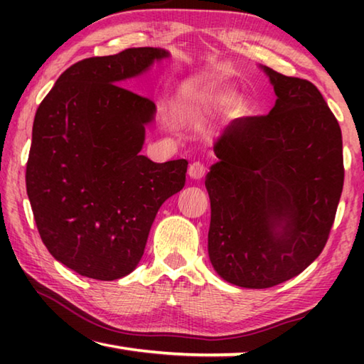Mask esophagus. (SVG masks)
Here are the masks:
<instances>
[{"label":"esophagus","instance_id":"esophagus-1","mask_svg":"<svg viewBox=\"0 0 364 364\" xmlns=\"http://www.w3.org/2000/svg\"><path fill=\"white\" fill-rule=\"evenodd\" d=\"M207 173V167L202 162H193L189 165L188 175L193 178V180H202Z\"/></svg>","mask_w":364,"mask_h":364}]
</instances>
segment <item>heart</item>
<instances>
[{"label":"heart","mask_w":364,"mask_h":364,"mask_svg":"<svg viewBox=\"0 0 364 364\" xmlns=\"http://www.w3.org/2000/svg\"><path fill=\"white\" fill-rule=\"evenodd\" d=\"M191 97L197 102V106L204 109H220L225 107L230 102V96L225 95L223 91L212 86H205V88H199L197 91L191 93Z\"/></svg>","instance_id":"1"}]
</instances>
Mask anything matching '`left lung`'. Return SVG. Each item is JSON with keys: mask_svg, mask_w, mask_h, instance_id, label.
<instances>
[{"mask_svg": "<svg viewBox=\"0 0 364 364\" xmlns=\"http://www.w3.org/2000/svg\"><path fill=\"white\" fill-rule=\"evenodd\" d=\"M274 107L241 117L213 151L208 257L231 284L267 289L300 274L321 254L343 188L342 132L308 80L263 67Z\"/></svg>", "mask_w": 364, "mask_h": 364, "instance_id": "obj_1", "label": "left lung"}]
</instances>
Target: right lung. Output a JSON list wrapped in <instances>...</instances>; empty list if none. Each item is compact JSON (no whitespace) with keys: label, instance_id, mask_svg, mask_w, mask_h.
Wrapping results in <instances>:
<instances>
[{"label":"right lung","instance_id":"obj_1","mask_svg":"<svg viewBox=\"0 0 364 364\" xmlns=\"http://www.w3.org/2000/svg\"><path fill=\"white\" fill-rule=\"evenodd\" d=\"M164 58L128 48L78 60L36 109L26 171L35 223L49 254L86 278L132 273L160 205L184 186L186 159L139 156L156 106L120 85Z\"/></svg>","mask_w":364,"mask_h":364}]
</instances>
